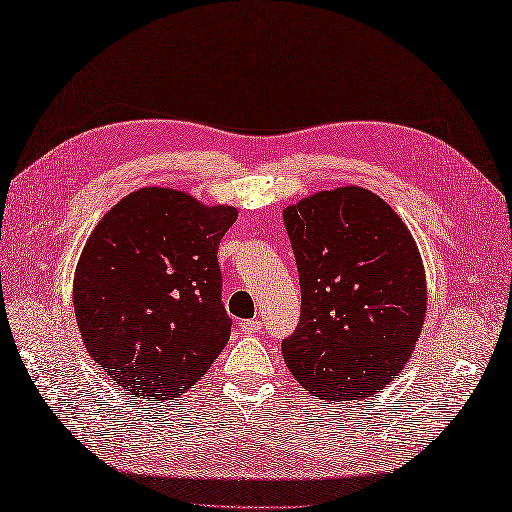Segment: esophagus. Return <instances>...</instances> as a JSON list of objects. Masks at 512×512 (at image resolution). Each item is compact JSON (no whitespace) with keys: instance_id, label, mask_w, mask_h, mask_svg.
Here are the masks:
<instances>
[{"instance_id":"34e87169","label":"esophagus","mask_w":512,"mask_h":512,"mask_svg":"<svg viewBox=\"0 0 512 512\" xmlns=\"http://www.w3.org/2000/svg\"><path fill=\"white\" fill-rule=\"evenodd\" d=\"M260 329H262V324L258 320H243V322H239V331L245 333V335H254Z\"/></svg>"}]
</instances>
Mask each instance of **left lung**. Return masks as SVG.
Returning <instances> with one entry per match:
<instances>
[{
    "label": "left lung",
    "mask_w": 512,
    "mask_h": 512,
    "mask_svg": "<svg viewBox=\"0 0 512 512\" xmlns=\"http://www.w3.org/2000/svg\"><path fill=\"white\" fill-rule=\"evenodd\" d=\"M284 224L301 284V318L282 342L288 369L331 404L376 395L410 359L425 320V269L410 230L354 185L303 198Z\"/></svg>",
    "instance_id": "8db88e82"
}]
</instances>
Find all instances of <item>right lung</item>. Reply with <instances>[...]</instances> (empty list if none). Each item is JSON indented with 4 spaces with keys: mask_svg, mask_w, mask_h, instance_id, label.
Returning a JSON list of instances; mask_svg holds the SVG:
<instances>
[{
    "mask_svg": "<svg viewBox=\"0 0 512 512\" xmlns=\"http://www.w3.org/2000/svg\"><path fill=\"white\" fill-rule=\"evenodd\" d=\"M235 207L143 188L121 198L87 239L74 312L87 352L149 404L175 399L228 344L218 247Z\"/></svg>",
    "mask_w": 512,
    "mask_h": 512,
    "instance_id": "right-lung-1",
    "label": "right lung"
}]
</instances>
